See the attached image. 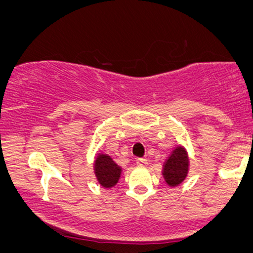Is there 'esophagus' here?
<instances>
[{
	"label": "esophagus",
	"mask_w": 253,
	"mask_h": 253,
	"mask_svg": "<svg viewBox=\"0 0 253 253\" xmlns=\"http://www.w3.org/2000/svg\"><path fill=\"white\" fill-rule=\"evenodd\" d=\"M149 164V162L146 161V159H144V158H138L136 159V165H138V167H146V165Z\"/></svg>",
	"instance_id": "obj_1"
}]
</instances>
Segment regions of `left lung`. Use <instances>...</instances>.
I'll list each match as a JSON object with an SVG mask.
<instances>
[{"mask_svg":"<svg viewBox=\"0 0 253 253\" xmlns=\"http://www.w3.org/2000/svg\"><path fill=\"white\" fill-rule=\"evenodd\" d=\"M189 169V158L182 146L176 147L164 163L163 176L170 187H177L184 181Z\"/></svg>","mask_w":253,"mask_h":253,"instance_id":"obj_1","label":"left lung"}]
</instances>
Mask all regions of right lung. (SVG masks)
I'll return each instance as SVG.
<instances>
[{
  "label": "right lung",
  "instance_id": "add662e5",
  "mask_svg": "<svg viewBox=\"0 0 253 253\" xmlns=\"http://www.w3.org/2000/svg\"><path fill=\"white\" fill-rule=\"evenodd\" d=\"M94 167L95 175L102 187L112 188L117 184L121 175V168L108 155H98Z\"/></svg>",
  "mask_w": 253,
  "mask_h": 253
}]
</instances>
